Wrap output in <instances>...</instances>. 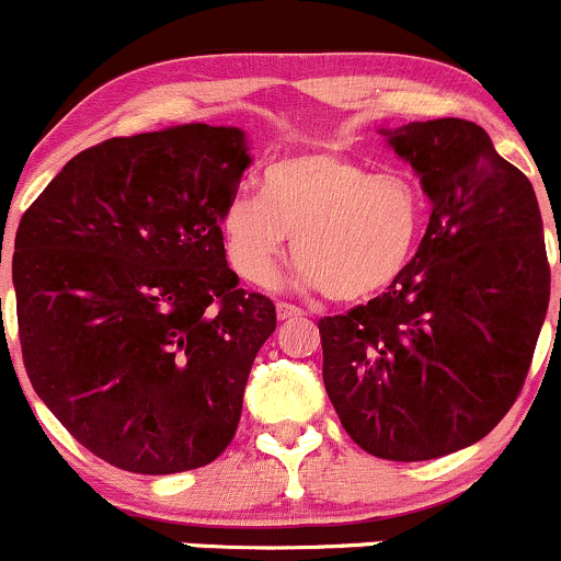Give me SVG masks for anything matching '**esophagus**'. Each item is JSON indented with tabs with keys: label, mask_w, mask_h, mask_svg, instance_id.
I'll list each match as a JSON object with an SVG mask.
<instances>
[{
	"label": "esophagus",
	"mask_w": 561,
	"mask_h": 561,
	"mask_svg": "<svg viewBox=\"0 0 561 561\" xmlns=\"http://www.w3.org/2000/svg\"><path fill=\"white\" fill-rule=\"evenodd\" d=\"M297 316H302V308L291 302H278V319H297Z\"/></svg>",
	"instance_id": "obj_1"
}]
</instances>
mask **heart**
<instances>
[{
  "mask_svg": "<svg viewBox=\"0 0 561 561\" xmlns=\"http://www.w3.org/2000/svg\"><path fill=\"white\" fill-rule=\"evenodd\" d=\"M428 224V198L409 171L337 152L308 149L275 160L262 198L240 196L220 215L231 270L270 286L294 237L299 280L330 299L357 302L407 273Z\"/></svg>",
  "mask_w": 561,
  "mask_h": 561,
  "instance_id": "1",
  "label": "heart"
}]
</instances>
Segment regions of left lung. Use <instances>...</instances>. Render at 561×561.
<instances>
[{"instance_id":"8db88e82","label":"left lung","mask_w":561,"mask_h":561,"mask_svg":"<svg viewBox=\"0 0 561 561\" xmlns=\"http://www.w3.org/2000/svg\"><path fill=\"white\" fill-rule=\"evenodd\" d=\"M385 136L434 209L401 278L319 319L321 376L365 453L431 461L491 434L520 396L551 267L535 187L480 125L447 116Z\"/></svg>"}]
</instances>
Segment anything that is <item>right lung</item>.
Wrapping results in <instances>:
<instances>
[{
  "instance_id": "1",
  "label": "right lung",
  "mask_w": 561,
  "mask_h": 561,
  "mask_svg": "<svg viewBox=\"0 0 561 561\" xmlns=\"http://www.w3.org/2000/svg\"><path fill=\"white\" fill-rule=\"evenodd\" d=\"M251 165L237 127L180 125L76 154L19 224L26 376L79 445L136 474L213 463L240 425L273 299L226 264Z\"/></svg>"
}]
</instances>
